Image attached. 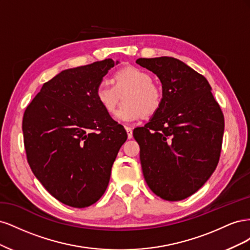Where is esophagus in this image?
<instances>
[{"label": "esophagus", "mask_w": 250, "mask_h": 250, "mask_svg": "<svg viewBox=\"0 0 250 250\" xmlns=\"http://www.w3.org/2000/svg\"><path fill=\"white\" fill-rule=\"evenodd\" d=\"M125 130H126V132H127L128 139H132V128H130V127H125Z\"/></svg>", "instance_id": "esophagus-1"}]
</instances>
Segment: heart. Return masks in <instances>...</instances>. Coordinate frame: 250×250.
Wrapping results in <instances>:
<instances>
[{
	"label": "heart",
	"instance_id": "1",
	"mask_svg": "<svg viewBox=\"0 0 250 250\" xmlns=\"http://www.w3.org/2000/svg\"><path fill=\"white\" fill-rule=\"evenodd\" d=\"M123 104L116 112L121 122H133L143 116H152L160 109L163 94L152 83L149 73L137 66H127L113 75V84L102 81L96 88V99L105 111L112 113L123 94Z\"/></svg>",
	"mask_w": 250,
	"mask_h": 250
}]
</instances>
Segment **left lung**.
Wrapping results in <instances>:
<instances>
[{
  "label": "left lung",
  "instance_id": "obj_1",
  "mask_svg": "<svg viewBox=\"0 0 250 250\" xmlns=\"http://www.w3.org/2000/svg\"><path fill=\"white\" fill-rule=\"evenodd\" d=\"M163 87V101L149 122L133 130L150 190L168 201L197 192L220 157L224 117L202 75L179 59L139 58Z\"/></svg>",
  "mask_w": 250,
  "mask_h": 250
}]
</instances>
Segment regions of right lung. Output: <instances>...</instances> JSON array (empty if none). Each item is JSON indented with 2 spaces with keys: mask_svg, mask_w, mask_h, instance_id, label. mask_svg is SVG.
Segmentation results:
<instances>
[{
  "mask_svg": "<svg viewBox=\"0 0 250 250\" xmlns=\"http://www.w3.org/2000/svg\"><path fill=\"white\" fill-rule=\"evenodd\" d=\"M111 58L67 69L43 83L22 118L27 160L35 177L57 200L86 208L101 198L112 164L127 140L96 99Z\"/></svg>",
  "mask_w": 250,
  "mask_h": 250,
  "instance_id": "right-lung-1",
  "label": "right lung"
}]
</instances>
